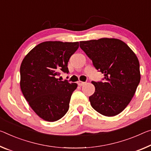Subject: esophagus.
Wrapping results in <instances>:
<instances>
[{"label":"esophagus","mask_w":151,"mask_h":151,"mask_svg":"<svg viewBox=\"0 0 151 151\" xmlns=\"http://www.w3.org/2000/svg\"><path fill=\"white\" fill-rule=\"evenodd\" d=\"M78 85H79V86H81H81H83V85H84L85 84V82H82V81H78Z\"/></svg>","instance_id":"esophagus-1"}]
</instances>
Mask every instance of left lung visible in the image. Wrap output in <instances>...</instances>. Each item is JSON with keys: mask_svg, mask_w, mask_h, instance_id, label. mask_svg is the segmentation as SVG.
Segmentation results:
<instances>
[{"mask_svg": "<svg viewBox=\"0 0 151 151\" xmlns=\"http://www.w3.org/2000/svg\"><path fill=\"white\" fill-rule=\"evenodd\" d=\"M93 66L104 75L103 82L92 81L95 93L91 105L104 116L121 113L132 99L140 81V64L130 47L120 40L101 38L80 42Z\"/></svg>", "mask_w": 151, "mask_h": 151, "instance_id": "1", "label": "left lung"}]
</instances>
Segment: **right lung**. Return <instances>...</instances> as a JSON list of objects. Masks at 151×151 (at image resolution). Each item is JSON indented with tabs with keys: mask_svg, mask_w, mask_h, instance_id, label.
Listing matches in <instances>:
<instances>
[{
	"mask_svg": "<svg viewBox=\"0 0 151 151\" xmlns=\"http://www.w3.org/2000/svg\"><path fill=\"white\" fill-rule=\"evenodd\" d=\"M78 42H44L26 55L20 67V87L29 105L40 118L55 122L66 114L71 95L77 87L58 78L68 73L69 59Z\"/></svg>",
	"mask_w": 151,
	"mask_h": 151,
	"instance_id": "right-lung-1",
	"label": "right lung"
}]
</instances>
